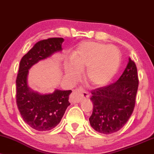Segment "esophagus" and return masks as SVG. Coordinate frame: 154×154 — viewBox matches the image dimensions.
Instances as JSON below:
<instances>
[{
	"instance_id": "34e87169",
	"label": "esophagus",
	"mask_w": 154,
	"mask_h": 154,
	"mask_svg": "<svg viewBox=\"0 0 154 154\" xmlns=\"http://www.w3.org/2000/svg\"><path fill=\"white\" fill-rule=\"evenodd\" d=\"M90 93L89 92L85 91L84 88L79 87L78 89L73 91L71 95V100L73 103H78L84 98H89Z\"/></svg>"
}]
</instances>
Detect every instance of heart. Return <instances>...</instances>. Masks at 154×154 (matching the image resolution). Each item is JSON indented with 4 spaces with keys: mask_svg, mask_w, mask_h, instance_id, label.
Returning <instances> with one entry per match:
<instances>
[{
    "mask_svg": "<svg viewBox=\"0 0 154 154\" xmlns=\"http://www.w3.org/2000/svg\"><path fill=\"white\" fill-rule=\"evenodd\" d=\"M121 61L119 49L114 45L97 42H85L74 53L72 62L66 64L69 77L78 78L80 70H86V79L91 85L100 87L107 84L117 72Z\"/></svg>",
    "mask_w": 154,
    "mask_h": 154,
    "instance_id": "b5f03b06",
    "label": "heart"
}]
</instances>
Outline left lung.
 Masks as SVG:
<instances>
[{
    "mask_svg": "<svg viewBox=\"0 0 154 154\" xmlns=\"http://www.w3.org/2000/svg\"><path fill=\"white\" fill-rule=\"evenodd\" d=\"M138 82L137 66L130 57L117 81L91 91L93 110L89 121L92 128L106 135L122 128L133 112Z\"/></svg>",
    "mask_w": 154,
    "mask_h": 154,
    "instance_id": "left-lung-1",
    "label": "left lung"
}]
</instances>
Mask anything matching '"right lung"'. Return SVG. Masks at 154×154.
I'll use <instances>...</instances> for the list:
<instances>
[{
    "label": "right lung",
    "instance_id": "1",
    "mask_svg": "<svg viewBox=\"0 0 154 154\" xmlns=\"http://www.w3.org/2000/svg\"><path fill=\"white\" fill-rule=\"evenodd\" d=\"M62 38L40 40L22 58L17 80V105L24 121L37 131H48L57 126L67 107L72 91L56 90L51 94L41 95L27 85L29 68L40 60L62 50Z\"/></svg>",
    "mask_w": 154,
    "mask_h": 154
}]
</instances>
